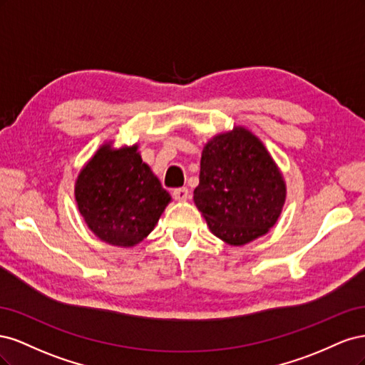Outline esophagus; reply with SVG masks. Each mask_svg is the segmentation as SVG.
I'll return each mask as SVG.
<instances>
[{
  "label": "esophagus",
  "instance_id": "obj_1",
  "mask_svg": "<svg viewBox=\"0 0 365 365\" xmlns=\"http://www.w3.org/2000/svg\"><path fill=\"white\" fill-rule=\"evenodd\" d=\"M172 195L176 201H187V197H189V189H187V187H180V189H175Z\"/></svg>",
  "mask_w": 365,
  "mask_h": 365
}]
</instances>
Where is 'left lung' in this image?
I'll return each instance as SVG.
<instances>
[{"label":"left lung","instance_id":"obj_1","mask_svg":"<svg viewBox=\"0 0 365 365\" xmlns=\"http://www.w3.org/2000/svg\"><path fill=\"white\" fill-rule=\"evenodd\" d=\"M193 201L216 237L242 247L277 224L286 182L260 138L235 126L204 146Z\"/></svg>","mask_w":365,"mask_h":365}]
</instances>
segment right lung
I'll list each match as a JSON object with an SVG mask.
<instances>
[{
    "instance_id": "obj_1",
    "label": "right lung",
    "mask_w": 365,
    "mask_h": 365,
    "mask_svg": "<svg viewBox=\"0 0 365 365\" xmlns=\"http://www.w3.org/2000/svg\"><path fill=\"white\" fill-rule=\"evenodd\" d=\"M74 197L88 228L120 248L146 239L172 201L141 160L137 143L115 149L113 141L98 148L81 169Z\"/></svg>"
}]
</instances>
